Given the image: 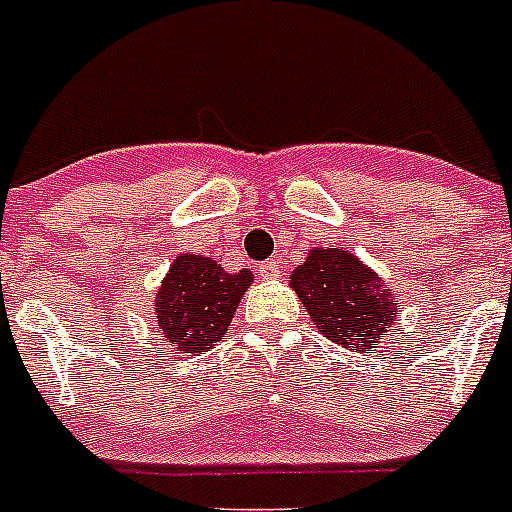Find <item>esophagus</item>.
I'll return each instance as SVG.
<instances>
[{
  "label": "esophagus",
  "mask_w": 512,
  "mask_h": 512,
  "mask_svg": "<svg viewBox=\"0 0 512 512\" xmlns=\"http://www.w3.org/2000/svg\"><path fill=\"white\" fill-rule=\"evenodd\" d=\"M257 276L260 278H278V263L276 260H265L257 265Z\"/></svg>",
  "instance_id": "1"
}]
</instances>
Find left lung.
Wrapping results in <instances>:
<instances>
[{"label": "left lung", "instance_id": "1", "mask_svg": "<svg viewBox=\"0 0 512 512\" xmlns=\"http://www.w3.org/2000/svg\"><path fill=\"white\" fill-rule=\"evenodd\" d=\"M292 289L331 342L368 352L394 328L400 302L352 252L315 247L292 273Z\"/></svg>", "mask_w": 512, "mask_h": 512}]
</instances>
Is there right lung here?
<instances>
[{
    "label": "right lung",
    "instance_id": "obj_1",
    "mask_svg": "<svg viewBox=\"0 0 512 512\" xmlns=\"http://www.w3.org/2000/svg\"><path fill=\"white\" fill-rule=\"evenodd\" d=\"M255 281L252 270L226 273L213 257L178 255L155 297L162 342L173 352L205 355L220 342L239 299Z\"/></svg>",
    "mask_w": 512,
    "mask_h": 512
}]
</instances>
